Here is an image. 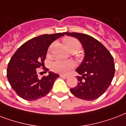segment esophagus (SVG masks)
<instances>
[{"instance_id": "obj_1", "label": "esophagus", "mask_w": 126, "mask_h": 126, "mask_svg": "<svg viewBox=\"0 0 126 126\" xmlns=\"http://www.w3.org/2000/svg\"><path fill=\"white\" fill-rule=\"evenodd\" d=\"M60 78H64V79H67L68 78V76H66V75H60Z\"/></svg>"}]
</instances>
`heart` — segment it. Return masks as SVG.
<instances>
[{
	"label": "heart",
	"instance_id": "heart-1",
	"mask_svg": "<svg viewBox=\"0 0 126 126\" xmlns=\"http://www.w3.org/2000/svg\"><path fill=\"white\" fill-rule=\"evenodd\" d=\"M64 43L66 44V47H68L69 50L72 49L79 50L80 48L81 45L78 40L73 37H68L64 39ZM53 46V44L50 45L48 50H50L51 48ZM75 64L74 62L71 60H57L51 64V68L55 72L60 74H66L74 68Z\"/></svg>",
	"mask_w": 126,
	"mask_h": 126
}]
</instances>
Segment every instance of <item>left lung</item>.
Here are the masks:
<instances>
[{"label": "left lung", "mask_w": 126, "mask_h": 126, "mask_svg": "<svg viewBox=\"0 0 126 126\" xmlns=\"http://www.w3.org/2000/svg\"><path fill=\"white\" fill-rule=\"evenodd\" d=\"M77 38L82 44L85 58L76 69L78 84L70 91L78 98L93 100L100 97L109 88L114 76L115 66L112 54L98 40L87 34L64 33Z\"/></svg>", "instance_id": "obj_1"}]
</instances>
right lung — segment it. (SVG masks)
Instances as JSON below:
<instances>
[{
  "label": "right lung",
  "instance_id": "right-lung-1",
  "mask_svg": "<svg viewBox=\"0 0 126 126\" xmlns=\"http://www.w3.org/2000/svg\"><path fill=\"white\" fill-rule=\"evenodd\" d=\"M63 35L64 33H58L33 38L18 48L12 56L6 76L12 89L21 98L37 100L45 96L52 89L59 75L49 72L48 76H44L39 79L37 68L44 65L50 45Z\"/></svg>",
  "mask_w": 126,
  "mask_h": 126
}]
</instances>
